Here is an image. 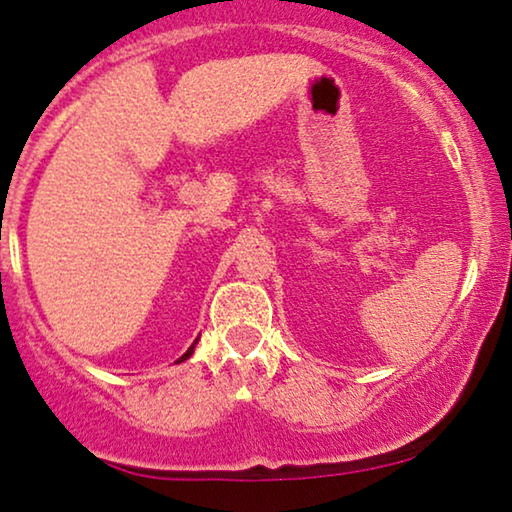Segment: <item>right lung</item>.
I'll return each mask as SVG.
<instances>
[{
    "instance_id": "1",
    "label": "right lung",
    "mask_w": 512,
    "mask_h": 512,
    "mask_svg": "<svg viewBox=\"0 0 512 512\" xmlns=\"http://www.w3.org/2000/svg\"><path fill=\"white\" fill-rule=\"evenodd\" d=\"M195 345H198V340H195V342H193V345L186 349V354H184V356H181V359H179L177 363H181V361H186V359H191V354H193V349H195Z\"/></svg>"
}]
</instances>
